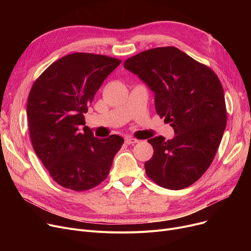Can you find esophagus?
Masks as SVG:
<instances>
[{"mask_svg":"<svg viewBox=\"0 0 251 251\" xmlns=\"http://www.w3.org/2000/svg\"><path fill=\"white\" fill-rule=\"evenodd\" d=\"M138 140L135 139V138H131V137H126L125 138V143L126 144H134V143H137Z\"/></svg>","mask_w":251,"mask_h":251,"instance_id":"34e87169","label":"esophagus"}]
</instances>
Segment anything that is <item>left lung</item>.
Listing matches in <instances>:
<instances>
[{
	"label": "left lung",
	"instance_id": "8db88e82",
	"mask_svg": "<svg viewBox=\"0 0 251 251\" xmlns=\"http://www.w3.org/2000/svg\"><path fill=\"white\" fill-rule=\"evenodd\" d=\"M154 94L156 114L174 128L173 139H149L153 155L147 175L167 189L179 190L199 180L212 164L227 123L220 79L207 66L174 47L148 50L127 59Z\"/></svg>",
	"mask_w": 251,
	"mask_h": 251
}]
</instances>
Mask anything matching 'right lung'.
Instances as JSON below:
<instances>
[{"label":"right lung","mask_w":251,"mask_h":251,"mask_svg":"<svg viewBox=\"0 0 251 251\" xmlns=\"http://www.w3.org/2000/svg\"><path fill=\"white\" fill-rule=\"evenodd\" d=\"M121 60L74 52L50 65L27 100L28 128L38 159L59 185L74 191L96 187L108 177L123 137L97 138L84 113Z\"/></svg>","instance_id":"right-lung-1"}]
</instances>
